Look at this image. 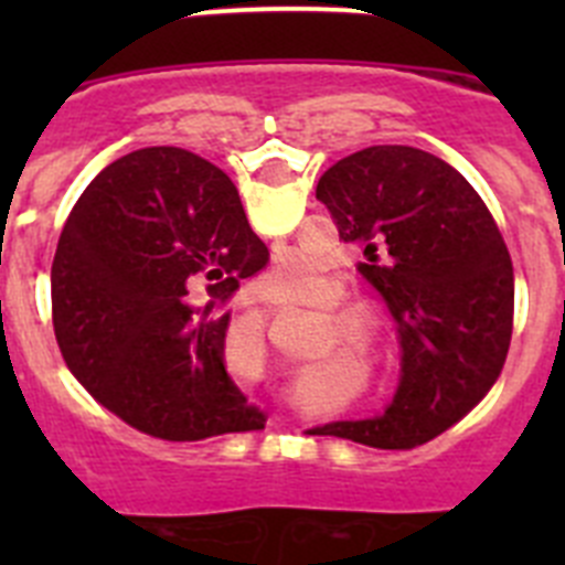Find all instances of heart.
<instances>
[{
  "label": "heart",
  "instance_id": "obj_1",
  "mask_svg": "<svg viewBox=\"0 0 565 565\" xmlns=\"http://www.w3.org/2000/svg\"><path fill=\"white\" fill-rule=\"evenodd\" d=\"M259 288L268 299L282 306H313L326 294V268L308 254H286L271 271L259 277ZM339 294L342 291L333 288L331 302H337ZM342 326L348 328V339L359 348H367L373 342V328L367 319L344 317Z\"/></svg>",
  "mask_w": 565,
  "mask_h": 565
}]
</instances>
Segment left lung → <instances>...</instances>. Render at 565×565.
Here are the masks:
<instances>
[{
  "instance_id": "1",
  "label": "left lung",
  "mask_w": 565,
  "mask_h": 565,
  "mask_svg": "<svg viewBox=\"0 0 565 565\" xmlns=\"http://www.w3.org/2000/svg\"><path fill=\"white\" fill-rule=\"evenodd\" d=\"M356 271L396 322L402 376L382 416L331 422L328 436L411 450L467 416L507 362L515 274L481 194L416 147H367L317 183Z\"/></svg>"
}]
</instances>
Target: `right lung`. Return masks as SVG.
Segmentation results:
<instances>
[{
  "mask_svg": "<svg viewBox=\"0 0 565 565\" xmlns=\"http://www.w3.org/2000/svg\"><path fill=\"white\" fill-rule=\"evenodd\" d=\"M266 259L223 169L178 147L135 149L93 178L62 228L50 268L58 351L147 436L259 430L266 413L228 376V313L214 306Z\"/></svg>",
  "mask_w": 565,
  "mask_h": 565,
  "instance_id": "1",
  "label": "right lung"
}]
</instances>
